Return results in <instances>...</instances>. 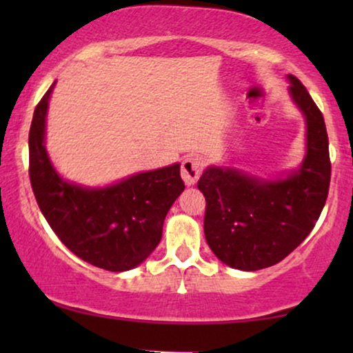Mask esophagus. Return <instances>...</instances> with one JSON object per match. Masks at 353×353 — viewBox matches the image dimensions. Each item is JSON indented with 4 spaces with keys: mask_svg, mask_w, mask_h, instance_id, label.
<instances>
[{
    "mask_svg": "<svg viewBox=\"0 0 353 353\" xmlns=\"http://www.w3.org/2000/svg\"><path fill=\"white\" fill-rule=\"evenodd\" d=\"M202 170V162L199 157H186L181 163V178L185 180L188 186L196 185L197 180L201 176Z\"/></svg>",
    "mask_w": 353,
    "mask_h": 353,
    "instance_id": "34e87169",
    "label": "esophagus"
}]
</instances>
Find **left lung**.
Returning a JSON list of instances; mask_svg holds the SVG:
<instances>
[{
  "mask_svg": "<svg viewBox=\"0 0 353 353\" xmlns=\"http://www.w3.org/2000/svg\"><path fill=\"white\" fill-rule=\"evenodd\" d=\"M305 115L307 156L286 180H259L234 168L209 167L197 188L205 197L209 248L231 268L255 272L281 262L310 234L331 181L330 141L321 110L305 86L288 75Z\"/></svg>",
  "mask_w": 353,
  "mask_h": 353,
  "instance_id": "left-lung-1",
  "label": "left lung"
}]
</instances>
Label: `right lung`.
Wrapping results in <instances>:
<instances>
[{
  "mask_svg": "<svg viewBox=\"0 0 353 353\" xmlns=\"http://www.w3.org/2000/svg\"><path fill=\"white\" fill-rule=\"evenodd\" d=\"M54 83L37 104L28 133L33 194L52 231L77 257L109 272H127L161 243L167 212L185 190L180 163L99 190L64 181L45 148L46 110Z\"/></svg>",
  "mask_w": 353,
  "mask_h": 353,
  "instance_id": "1",
  "label": "right lung"
}]
</instances>
